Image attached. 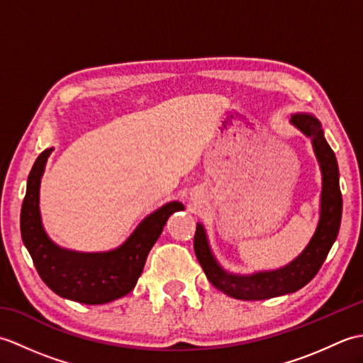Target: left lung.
Wrapping results in <instances>:
<instances>
[{
	"label": "left lung",
	"mask_w": 363,
	"mask_h": 363,
	"mask_svg": "<svg viewBox=\"0 0 363 363\" xmlns=\"http://www.w3.org/2000/svg\"><path fill=\"white\" fill-rule=\"evenodd\" d=\"M291 123L312 138L313 150L323 173L321 217L317 233L313 234L311 243L307 245L303 254L287 267L276 269V272H264L252 276H234L221 269L215 262L209 245H207L204 228L196 225L194 248L207 279L211 281L215 289L237 299H268L303 289L320 272L323 262L326 260L329 250L333 248L335 242L338 229H340L343 203L340 186H338V165L335 154L323 135L320 121L312 115L296 113L291 117Z\"/></svg>",
	"instance_id": "left-lung-1"
}]
</instances>
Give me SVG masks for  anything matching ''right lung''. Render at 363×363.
Returning <instances> with one entry per match:
<instances>
[{"label":"right lung","mask_w":363,"mask_h":363,"mask_svg":"<svg viewBox=\"0 0 363 363\" xmlns=\"http://www.w3.org/2000/svg\"><path fill=\"white\" fill-rule=\"evenodd\" d=\"M52 148L45 150L28 176L20 229L23 243L33 257L38 276L59 296L82 304H104L135 287L145 260L169 215L182 211L181 203H168L146 217L120 248L109 252H74L62 250L46 237L38 212V187Z\"/></svg>","instance_id":"right-lung-1"}]
</instances>
